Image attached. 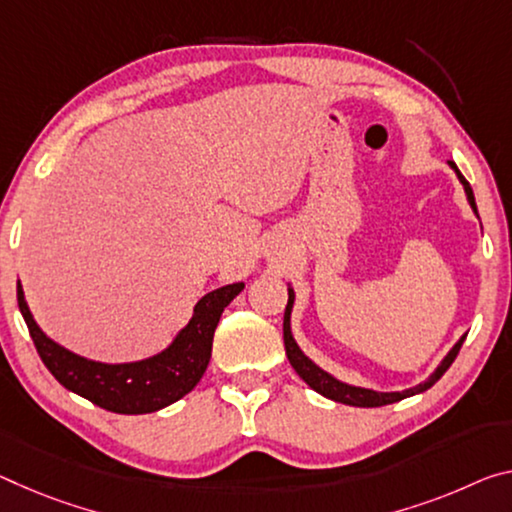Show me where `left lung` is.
Listing matches in <instances>:
<instances>
[{"mask_svg": "<svg viewBox=\"0 0 512 512\" xmlns=\"http://www.w3.org/2000/svg\"><path fill=\"white\" fill-rule=\"evenodd\" d=\"M449 166L456 170L460 184L465 186L469 205H472L474 214L478 216L472 186H469V182L465 180V177H462V173L458 170V166L453 164V161H449ZM291 307H294V289H289V300H287V310H285V323H282V332H285V351H287V358L291 362V367L296 369L298 376L303 378L305 383L314 389V392H319L321 396H326V399H330V401H337V403H344V405H355V408H380V405H389V403L408 399V396H415V394L426 392V389H431L437 383V380L444 376V371L451 367L453 360H456L458 351H460L462 342H465V337H460L458 342H456V346H453L451 351L446 353V358L440 362V367H437L431 373V376H428L424 383H419L417 387L403 389V392H376V389H364V387L346 385V383H342V380H337L335 376H330L328 371H323L321 367H316V364L310 358H307L303 351H300L294 335H291Z\"/></svg>", "mask_w": 512, "mask_h": 512, "instance_id": "left-lung-1", "label": "left lung"}]
</instances>
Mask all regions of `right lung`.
Here are the masks:
<instances>
[{
  "mask_svg": "<svg viewBox=\"0 0 512 512\" xmlns=\"http://www.w3.org/2000/svg\"><path fill=\"white\" fill-rule=\"evenodd\" d=\"M243 282L202 296L193 316L164 351L139 362L107 364L68 351L40 330L18 280V305L40 360L59 383L100 408L118 415H145L180 401L200 383L212 358L214 330L221 314L241 294Z\"/></svg>",
  "mask_w": 512,
  "mask_h": 512,
  "instance_id": "obj_1",
  "label": "right lung"
}]
</instances>
